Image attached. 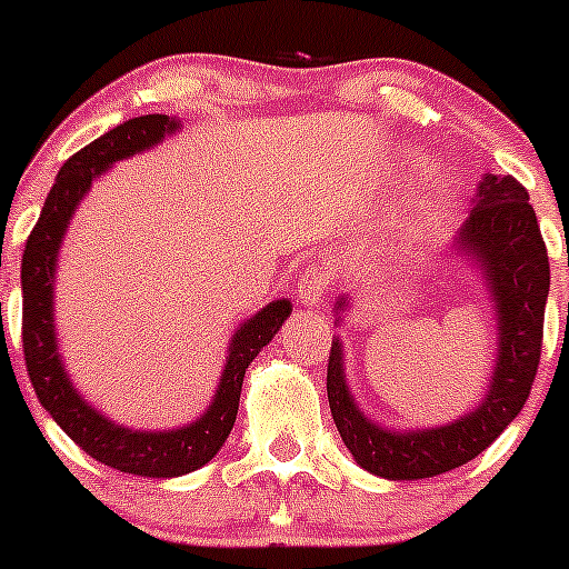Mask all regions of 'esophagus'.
Segmentation results:
<instances>
[{
    "mask_svg": "<svg viewBox=\"0 0 569 569\" xmlns=\"http://www.w3.org/2000/svg\"><path fill=\"white\" fill-rule=\"evenodd\" d=\"M327 289H330V274H327V269L321 267L306 269L295 286L297 300H300L302 306H319V302L325 300Z\"/></svg>",
    "mask_w": 569,
    "mask_h": 569,
    "instance_id": "obj_1",
    "label": "esophagus"
}]
</instances>
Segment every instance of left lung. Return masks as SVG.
I'll return each instance as SVG.
<instances>
[{
	"label": "left lung",
	"mask_w": 569,
	"mask_h": 569,
	"mask_svg": "<svg viewBox=\"0 0 569 569\" xmlns=\"http://www.w3.org/2000/svg\"><path fill=\"white\" fill-rule=\"evenodd\" d=\"M473 209L455 237L451 252L479 269L496 311V366L479 407L429 429H388L371 421L355 401L343 371V347L332 338L327 363V399L343 446L360 468L391 481L440 476L479 457L523 410L542 352L550 263L529 192L512 176L485 173ZM349 300L338 297L336 317ZM338 321V319H336Z\"/></svg>",
	"instance_id": "left-lung-1"
}]
</instances>
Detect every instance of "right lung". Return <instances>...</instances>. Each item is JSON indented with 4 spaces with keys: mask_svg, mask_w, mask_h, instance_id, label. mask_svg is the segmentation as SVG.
I'll list each match as a JSON object with an SVG mask.
<instances>
[{
    "mask_svg": "<svg viewBox=\"0 0 569 569\" xmlns=\"http://www.w3.org/2000/svg\"><path fill=\"white\" fill-rule=\"evenodd\" d=\"M178 129H181V120L170 114H140V118L114 126L112 131L73 153L57 173L54 187L46 198L43 211L21 256V295H24L21 338H24L27 371H30L40 405L60 423L62 432L93 460L120 473L151 476V479L192 473L222 449L237 421L244 371L291 313V300H272L237 327L209 410L183 427L146 432V429L114 423L104 412L96 410L71 382L60 347H57L54 274L57 256H60L73 211L104 170L120 159L148 151L168 134H176Z\"/></svg>",
    "mask_w": 569,
    "mask_h": 569,
    "instance_id": "right-lung-1",
    "label": "right lung"
}]
</instances>
